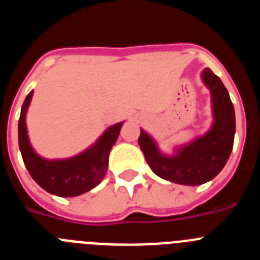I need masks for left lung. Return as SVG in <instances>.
Listing matches in <instances>:
<instances>
[{
  "label": "left lung",
  "mask_w": 260,
  "mask_h": 260,
  "mask_svg": "<svg viewBox=\"0 0 260 260\" xmlns=\"http://www.w3.org/2000/svg\"><path fill=\"white\" fill-rule=\"evenodd\" d=\"M202 80L211 91L213 123L207 133L176 148L174 155L160 152L152 137L141 130L138 143L147 164L162 180L187 186L206 183L221 172L231 156L236 133V116L228 89L208 68Z\"/></svg>",
  "instance_id": "obj_1"
}]
</instances>
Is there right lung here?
Segmentation results:
<instances>
[{"instance_id":"right-lung-1","label":"right lung","mask_w":260,"mask_h":260,"mask_svg":"<svg viewBox=\"0 0 260 260\" xmlns=\"http://www.w3.org/2000/svg\"><path fill=\"white\" fill-rule=\"evenodd\" d=\"M32 95L34 91L23 103L18 123L19 150L28 173L40 187L57 197H77L96 187L107 174L109 152L123 122L108 127L92 146L79 155L62 160H48L35 152L27 135L26 113Z\"/></svg>"}]
</instances>
